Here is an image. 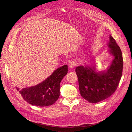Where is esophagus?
<instances>
[{"instance_id":"1","label":"esophagus","mask_w":132,"mask_h":132,"mask_svg":"<svg viewBox=\"0 0 132 132\" xmlns=\"http://www.w3.org/2000/svg\"><path fill=\"white\" fill-rule=\"evenodd\" d=\"M76 63L75 61H71L68 64V67L70 69H72L75 67V66H76Z\"/></svg>"}]
</instances>
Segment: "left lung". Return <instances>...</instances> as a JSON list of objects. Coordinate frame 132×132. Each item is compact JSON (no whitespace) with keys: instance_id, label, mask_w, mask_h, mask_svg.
Returning a JSON list of instances; mask_svg holds the SVG:
<instances>
[{"instance_id":"1","label":"left lung","mask_w":132,"mask_h":132,"mask_svg":"<svg viewBox=\"0 0 132 132\" xmlns=\"http://www.w3.org/2000/svg\"><path fill=\"white\" fill-rule=\"evenodd\" d=\"M108 42V52L113 59L106 69L98 71L95 63L76 68L80 95L90 103H97L110 97L117 89L122 77L123 61L121 50L111 35Z\"/></svg>"}]
</instances>
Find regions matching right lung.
I'll return each mask as SVG.
<instances>
[{
  "mask_svg": "<svg viewBox=\"0 0 132 132\" xmlns=\"http://www.w3.org/2000/svg\"><path fill=\"white\" fill-rule=\"evenodd\" d=\"M67 71V65H65L55 70L49 77L39 84L21 90L16 88L23 99L30 104L39 106L51 105L60 97V83Z\"/></svg>",
  "mask_w": 132,
  "mask_h": 132,
  "instance_id": "add662e5",
  "label": "right lung"
}]
</instances>
